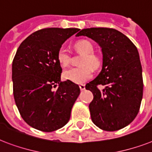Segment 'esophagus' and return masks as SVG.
Wrapping results in <instances>:
<instances>
[{
	"label": "esophagus",
	"instance_id": "obj_1",
	"mask_svg": "<svg viewBox=\"0 0 152 152\" xmlns=\"http://www.w3.org/2000/svg\"><path fill=\"white\" fill-rule=\"evenodd\" d=\"M80 88L81 91H84L85 90V85L84 84H80Z\"/></svg>",
	"mask_w": 152,
	"mask_h": 152
}]
</instances>
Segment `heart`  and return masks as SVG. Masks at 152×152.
<instances>
[{"instance_id":"b5f03b06","label":"heart","mask_w":152,"mask_h":152,"mask_svg":"<svg viewBox=\"0 0 152 152\" xmlns=\"http://www.w3.org/2000/svg\"><path fill=\"white\" fill-rule=\"evenodd\" d=\"M75 49L79 53L83 54L79 67H72L65 70L63 77L75 83H83L90 80L93 76V70L99 69L102 65V60L98 55L93 53L94 47L87 40H80L75 44ZM57 58L60 65L63 67L67 66L71 60L69 52L64 47H61L58 51Z\"/></svg>"}]
</instances>
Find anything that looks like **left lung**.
I'll return each instance as SVG.
<instances>
[{
    "label": "left lung",
    "mask_w": 152,
    "mask_h": 152,
    "mask_svg": "<svg viewBox=\"0 0 152 152\" xmlns=\"http://www.w3.org/2000/svg\"><path fill=\"white\" fill-rule=\"evenodd\" d=\"M102 48V69L86 85L92 92L89 104L91 119L100 129L115 131L128 126L137 116L143 97L142 67L136 46L121 32L110 28L80 30ZM98 85L105 88L100 91Z\"/></svg>",
    "instance_id": "1"
}]
</instances>
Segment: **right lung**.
<instances>
[{"label": "right lung", "mask_w": 152, "mask_h": 152, "mask_svg": "<svg viewBox=\"0 0 152 152\" xmlns=\"http://www.w3.org/2000/svg\"><path fill=\"white\" fill-rule=\"evenodd\" d=\"M76 28H46L22 42L12 62L15 102L21 116L30 126L52 132L69 122L80 95L77 84L61 81L58 51ZM57 87L56 90H54Z\"/></svg>", "instance_id": "add662e5"}]
</instances>
